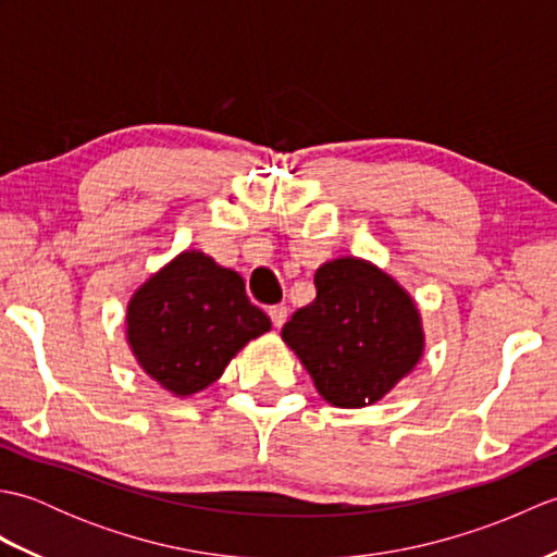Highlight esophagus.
Returning a JSON list of instances; mask_svg holds the SVG:
<instances>
[{
  "label": "esophagus",
  "instance_id": "esophagus-1",
  "mask_svg": "<svg viewBox=\"0 0 557 557\" xmlns=\"http://www.w3.org/2000/svg\"><path fill=\"white\" fill-rule=\"evenodd\" d=\"M268 315H270L272 325H275V327H282V325H285V321H287V306H282V304H277V306H270V309H268Z\"/></svg>",
  "mask_w": 557,
  "mask_h": 557
}]
</instances>
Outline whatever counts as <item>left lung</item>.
Instances as JSON below:
<instances>
[{
	"mask_svg": "<svg viewBox=\"0 0 557 557\" xmlns=\"http://www.w3.org/2000/svg\"><path fill=\"white\" fill-rule=\"evenodd\" d=\"M315 299L282 327L330 405L359 409L381 399L419 363L421 318L409 294L366 260L318 268Z\"/></svg>",
	"mask_w": 557,
	"mask_h": 557,
	"instance_id": "obj_1",
	"label": "left lung"
}]
</instances>
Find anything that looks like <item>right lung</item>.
Returning <instances> with one entry per match:
<instances>
[{
  "label": "right lung",
  "instance_id": "add662e5",
  "mask_svg": "<svg viewBox=\"0 0 557 557\" xmlns=\"http://www.w3.org/2000/svg\"><path fill=\"white\" fill-rule=\"evenodd\" d=\"M270 318L246 297L239 272L184 251L152 275L128 304L126 333L144 371L186 397L215 383Z\"/></svg>",
  "mask_w": 557,
  "mask_h": 557
}]
</instances>
